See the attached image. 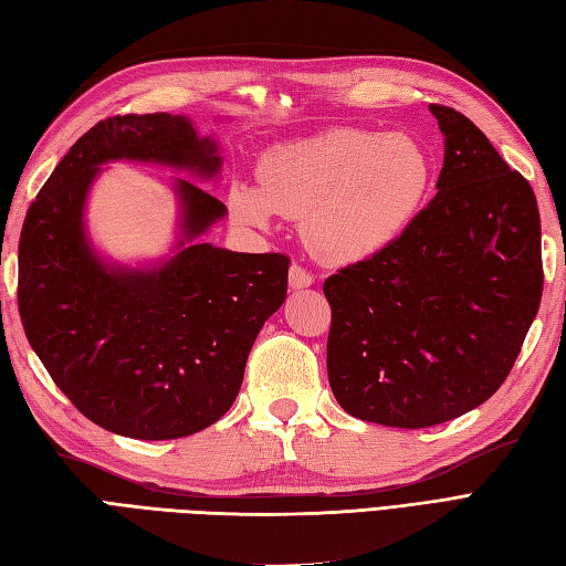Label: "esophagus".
I'll return each instance as SVG.
<instances>
[{"instance_id": "34e87169", "label": "esophagus", "mask_w": 566, "mask_h": 566, "mask_svg": "<svg viewBox=\"0 0 566 566\" xmlns=\"http://www.w3.org/2000/svg\"><path fill=\"white\" fill-rule=\"evenodd\" d=\"M287 281H291V287H310L314 283V275L300 264H293L291 271H287Z\"/></svg>"}]
</instances>
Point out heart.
<instances>
[{"mask_svg":"<svg viewBox=\"0 0 566 566\" xmlns=\"http://www.w3.org/2000/svg\"><path fill=\"white\" fill-rule=\"evenodd\" d=\"M434 165L412 134L338 127L269 148L256 187L232 182L230 213L264 228L273 213L302 216V235L326 261L381 252L416 218Z\"/></svg>","mask_w":566,"mask_h":566,"instance_id":"1","label":"heart"}]
</instances>
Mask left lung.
Returning a JSON list of instances; mask_svg holds the SVG:
<instances>
[{
  "label": "left lung",
  "mask_w": 566,
  "mask_h": 566,
  "mask_svg": "<svg viewBox=\"0 0 566 566\" xmlns=\"http://www.w3.org/2000/svg\"><path fill=\"white\" fill-rule=\"evenodd\" d=\"M430 109L444 134L437 197L381 252L324 281L331 391L353 418L403 430L485 403L543 297L528 179L465 115Z\"/></svg>",
  "instance_id": "8db88e82"
}]
</instances>
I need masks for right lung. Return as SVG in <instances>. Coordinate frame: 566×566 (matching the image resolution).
<instances>
[{
    "instance_id": "1",
    "label": "right lung",
    "mask_w": 566,
    "mask_h": 566,
    "mask_svg": "<svg viewBox=\"0 0 566 566\" xmlns=\"http://www.w3.org/2000/svg\"><path fill=\"white\" fill-rule=\"evenodd\" d=\"M122 158L199 177L220 170L216 142L182 115L95 124L25 213L21 324L52 381L91 422L150 442L189 437L235 403L256 334L285 300L291 259L195 244L226 206L177 179L182 250L154 269L105 264L88 242L84 206L101 165Z\"/></svg>"
}]
</instances>
